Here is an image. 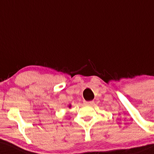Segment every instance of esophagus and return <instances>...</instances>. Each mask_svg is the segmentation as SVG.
<instances>
[{
	"instance_id": "obj_1",
	"label": "esophagus",
	"mask_w": 154,
	"mask_h": 154,
	"mask_svg": "<svg viewBox=\"0 0 154 154\" xmlns=\"http://www.w3.org/2000/svg\"><path fill=\"white\" fill-rule=\"evenodd\" d=\"M85 103L87 105H91L93 103V101H85Z\"/></svg>"
}]
</instances>
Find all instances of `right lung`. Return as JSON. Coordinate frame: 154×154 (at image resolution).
I'll return each mask as SVG.
<instances>
[{
  "label": "right lung",
  "instance_id": "1",
  "mask_svg": "<svg viewBox=\"0 0 154 154\" xmlns=\"http://www.w3.org/2000/svg\"><path fill=\"white\" fill-rule=\"evenodd\" d=\"M69 107H70V105H69Z\"/></svg>",
  "mask_w": 154,
  "mask_h": 154
}]
</instances>
